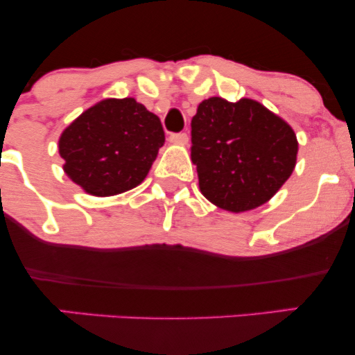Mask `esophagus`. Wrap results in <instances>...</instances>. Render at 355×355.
<instances>
[{
	"instance_id": "1",
	"label": "esophagus",
	"mask_w": 355,
	"mask_h": 355,
	"mask_svg": "<svg viewBox=\"0 0 355 355\" xmlns=\"http://www.w3.org/2000/svg\"><path fill=\"white\" fill-rule=\"evenodd\" d=\"M170 141H172V144L187 145L189 144V135H187V133H172V135H170Z\"/></svg>"
}]
</instances>
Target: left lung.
Segmentation results:
<instances>
[{"instance_id": "8db88e82", "label": "left lung", "mask_w": 355, "mask_h": 355, "mask_svg": "<svg viewBox=\"0 0 355 355\" xmlns=\"http://www.w3.org/2000/svg\"><path fill=\"white\" fill-rule=\"evenodd\" d=\"M297 148L294 130L259 101L211 96L191 118L200 191L223 210L245 211L270 200L294 172Z\"/></svg>"}]
</instances>
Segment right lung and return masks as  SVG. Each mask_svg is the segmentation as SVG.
<instances>
[{"label":"right lung","mask_w":355,"mask_h":355,"mask_svg":"<svg viewBox=\"0 0 355 355\" xmlns=\"http://www.w3.org/2000/svg\"><path fill=\"white\" fill-rule=\"evenodd\" d=\"M165 144L160 118L133 98L103 100L61 133L64 172L96 197L126 191L144 182Z\"/></svg>","instance_id":"1"}]
</instances>
